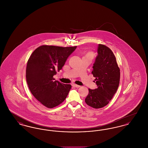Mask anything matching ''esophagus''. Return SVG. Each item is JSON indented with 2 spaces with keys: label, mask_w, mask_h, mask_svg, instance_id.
Returning a JSON list of instances; mask_svg holds the SVG:
<instances>
[{
  "label": "esophagus",
  "mask_w": 148,
  "mask_h": 148,
  "mask_svg": "<svg viewBox=\"0 0 148 148\" xmlns=\"http://www.w3.org/2000/svg\"><path fill=\"white\" fill-rule=\"evenodd\" d=\"M72 85H73V86L75 87V88H79V87H80V85H78L75 84H73Z\"/></svg>",
  "instance_id": "34e87169"
}]
</instances>
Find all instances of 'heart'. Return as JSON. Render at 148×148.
<instances>
[{
  "instance_id": "1",
  "label": "heart",
  "mask_w": 148,
  "mask_h": 148,
  "mask_svg": "<svg viewBox=\"0 0 148 148\" xmlns=\"http://www.w3.org/2000/svg\"><path fill=\"white\" fill-rule=\"evenodd\" d=\"M85 56H88V57L90 58L91 59H92V58L93 56H94V55H93V54H92V52H89V53H88L85 55Z\"/></svg>"
}]
</instances>
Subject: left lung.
Wrapping results in <instances>:
<instances>
[{
	"label": "left lung",
	"mask_w": 148,
	"mask_h": 148,
	"mask_svg": "<svg viewBox=\"0 0 148 148\" xmlns=\"http://www.w3.org/2000/svg\"><path fill=\"white\" fill-rule=\"evenodd\" d=\"M98 56L93 64L92 74L97 88L89 89L85 99L88 106L99 109L106 106L113 98L119 85L120 73L116 58L109 48L99 44Z\"/></svg>",
	"instance_id": "8db88e82"
}]
</instances>
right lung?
Listing matches in <instances>:
<instances>
[{
    "mask_svg": "<svg viewBox=\"0 0 148 148\" xmlns=\"http://www.w3.org/2000/svg\"><path fill=\"white\" fill-rule=\"evenodd\" d=\"M77 46L62 47L42 45L29 57L26 79L29 89L42 104L53 108L62 103L68 95L71 85L55 80L53 76L59 71Z\"/></svg>",
    "mask_w": 148,
    "mask_h": 148,
    "instance_id": "obj_1",
    "label": "right lung"
}]
</instances>
